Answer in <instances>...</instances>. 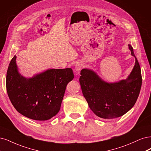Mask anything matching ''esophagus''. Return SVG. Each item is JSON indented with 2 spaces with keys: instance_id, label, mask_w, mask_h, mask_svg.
<instances>
[{
  "instance_id": "1",
  "label": "esophagus",
  "mask_w": 151,
  "mask_h": 151,
  "mask_svg": "<svg viewBox=\"0 0 151 151\" xmlns=\"http://www.w3.org/2000/svg\"><path fill=\"white\" fill-rule=\"evenodd\" d=\"M83 63H81V62H78L75 64V68L78 71H80V70H81L83 68Z\"/></svg>"
}]
</instances>
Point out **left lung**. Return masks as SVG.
<instances>
[{"instance_id": "8db88e82", "label": "left lung", "mask_w": 151, "mask_h": 151, "mask_svg": "<svg viewBox=\"0 0 151 151\" xmlns=\"http://www.w3.org/2000/svg\"><path fill=\"white\" fill-rule=\"evenodd\" d=\"M129 47L135 58V63L127 80L108 83L93 71H81L83 94L91 110L100 118L112 119L122 116L133 107L138 99L142 85L140 67L132 47L129 45Z\"/></svg>"}]
</instances>
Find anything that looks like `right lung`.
<instances>
[{"label":"right lung","instance_id":"right-lung-1","mask_svg":"<svg viewBox=\"0 0 151 151\" xmlns=\"http://www.w3.org/2000/svg\"><path fill=\"white\" fill-rule=\"evenodd\" d=\"M16 56L11 60L6 76V89L18 112L36 120H46L60 111L67 84L74 78L72 69H51L26 78L19 73Z\"/></svg>","mask_w":151,"mask_h":151}]
</instances>
